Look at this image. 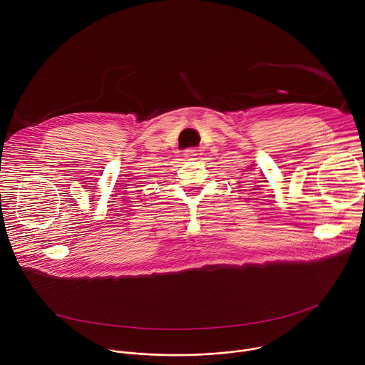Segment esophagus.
<instances>
[{"label": "esophagus", "instance_id": "esophagus-1", "mask_svg": "<svg viewBox=\"0 0 365 365\" xmlns=\"http://www.w3.org/2000/svg\"><path fill=\"white\" fill-rule=\"evenodd\" d=\"M197 151H199V150H196L195 147H192V148H186V150L183 151V154H185V158H195V155H197Z\"/></svg>", "mask_w": 365, "mask_h": 365}]
</instances>
